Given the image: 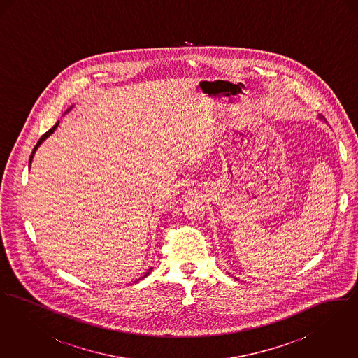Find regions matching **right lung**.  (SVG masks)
<instances>
[{
  "label": "right lung",
  "mask_w": 358,
  "mask_h": 358,
  "mask_svg": "<svg viewBox=\"0 0 358 358\" xmlns=\"http://www.w3.org/2000/svg\"><path fill=\"white\" fill-rule=\"evenodd\" d=\"M57 124H59V122H57V123H56V124H55V126H53V127H52V129H50V130H48V131H47V133H45V134H43V136H41V138H40V139H38V142H37V143H36V146H34V150H32V154H31V158H29V166H31V162H32V158H34V152H36V150H37V148H38V146H40V143H41V142H43V141H44V139H45V138H48V136H51L52 133H53V131H55V130H56V127H57ZM150 271H152V268H150V270H149V271H148V273H145V276H148V275H149V273H150ZM145 276H142V278H145ZM142 278H139V279H142Z\"/></svg>",
  "instance_id": "obj_1"
}]
</instances>
